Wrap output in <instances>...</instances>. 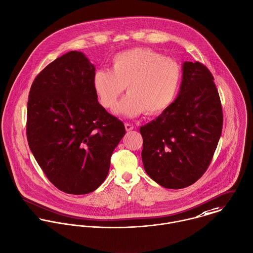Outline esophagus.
Here are the masks:
<instances>
[{
    "instance_id": "1",
    "label": "esophagus",
    "mask_w": 253,
    "mask_h": 253,
    "mask_svg": "<svg viewBox=\"0 0 253 253\" xmlns=\"http://www.w3.org/2000/svg\"><path fill=\"white\" fill-rule=\"evenodd\" d=\"M125 127H126V131H129V130H132V129H133V125L128 124V123H126V124H125Z\"/></svg>"
}]
</instances>
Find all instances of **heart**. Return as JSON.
I'll return each mask as SVG.
<instances>
[{
  "instance_id": "heart-1",
  "label": "heart",
  "mask_w": 253,
  "mask_h": 253,
  "mask_svg": "<svg viewBox=\"0 0 253 253\" xmlns=\"http://www.w3.org/2000/svg\"><path fill=\"white\" fill-rule=\"evenodd\" d=\"M180 78V67L173 59L135 48L118 53L112 59L111 71H97L93 88L100 104L111 110L126 87L127 95L116 113L133 118L144 112L155 115L166 110L175 97Z\"/></svg>"
}]
</instances>
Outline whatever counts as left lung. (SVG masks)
I'll return each instance as SVG.
<instances>
[{"label": "left lung", "mask_w": 253, "mask_h": 253, "mask_svg": "<svg viewBox=\"0 0 253 253\" xmlns=\"http://www.w3.org/2000/svg\"><path fill=\"white\" fill-rule=\"evenodd\" d=\"M210 71L184 62L175 100L140 127L147 174L166 188L186 187L209 167L223 127V111Z\"/></svg>", "instance_id": "obj_1"}]
</instances>
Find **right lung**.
<instances>
[{
    "label": "right lung",
    "mask_w": 253,
    "mask_h": 253,
    "mask_svg": "<svg viewBox=\"0 0 253 253\" xmlns=\"http://www.w3.org/2000/svg\"><path fill=\"white\" fill-rule=\"evenodd\" d=\"M94 75L84 54L71 51L49 64L29 91V148L48 179L69 194H86L101 185L126 134L123 122L99 104Z\"/></svg>",
    "instance_id": "right-lung-1"
}]
</instances>
